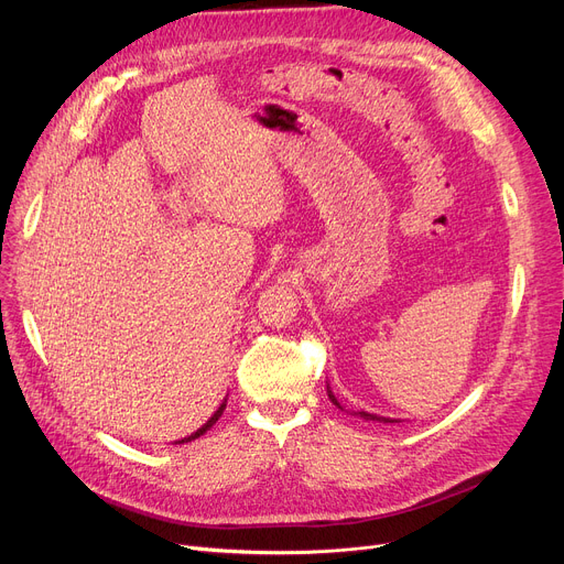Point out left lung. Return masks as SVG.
Returning <instances> with one entry per match:
<instances>
[{"label": "left lung", "mask_w": 564, "mask_h": 564, "mask_svg": "<svg viewBox=\"0 0 564 564\" xmlns=\"http://www.w3.org/2000/svg\"><path fill=\"white\" fill-rule=\"evenodd\" d=\"M327 393H329V400L338 406V409H343L345 411V406L338 402V398L332 393V389L327 387ZM354 416H361L364 421H377V423H400V421H395V419H387V416H377V413H368V411H351Z\"/></svg>", "instance_id": "obj_1"}]
</instances>
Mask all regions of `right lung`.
Here are the masks:
<instances>
[{"mask_svg": "<svg viewBox=\"0 0 564 564\" xmlns=\"http://www.w3.org/2000/svg\"><path fill=\"white\" fill-rule=\"evenodd\" d=\"M226 400L228 398H224V402L219 404V409L213 413V416H210V421H207L203 427H198L194 434H189V436H185V438H181V441H175V443H187V441H194V438H198V436H203L207 430H210L219 419H221V413H224V409H226Z\"/></svg>", "mask_w": 564, "mask_h": 564, "instance_id": "add662e5", "label": "right lung"}]
</instances>
